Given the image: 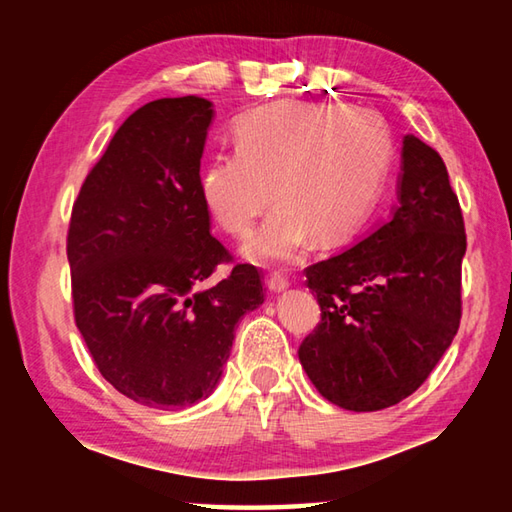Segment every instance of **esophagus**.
Listing matches in <instances>:
<instances>
[{
	"label": "esophagus",
	"instance_id": "1",
	"mask_svg": "<svg viewBox=\"0 0 512 512\" xmlns=\"http://www.w3.org/2000/svg\"><path fill=\"white\" fill-rule=\"evenodd\" d=\"M266 284H268V289H271L273 293H282V291L289 289V280L282 273H271V275H268Z\"/></svg>",
	"mask_w": 512,
	"mask_h": 512
}]
</instances>
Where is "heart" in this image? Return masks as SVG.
I'll list each match as a JSON object with an SVG mask.
<instances>
[{
    "mask_svg": "<svg viewBox=\"0 0 512 512\" xmlns=\"http://www.w3.org/2000/svg\"><path fill=\"white\" fill-rule=\"evenodd\" d=\"M391 155V133L368 110L277 101L237 121L235 153L203 164L198 192L219 228L235 237L275 201L241 250L257 264L291 262L311 239L336 246L357 235L384 187Z\"/></svg>",
    "mask_w": 512,
    "mask_h": 512,
    "instance_id": "obj_1",
    "label": "heart"
}]
</instances>
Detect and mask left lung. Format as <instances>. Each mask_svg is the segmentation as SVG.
<instances>
[{"label": "left lung", "mask_w": 512, "mask_h": 512, "mask_svg": "<svg viewBox=\"0 0 512 512\" xmlns=\"http://www.w3.org/2000/svg\"><path fill=\"white\" fill-rule=\"evenodd\" d=\"M391 219L307 268L320 323L298 357L318 393L381 411L418 391L461 325V205L431 146L404 135Z\"/></svg>", "instance_id": "1"}]
</instances>
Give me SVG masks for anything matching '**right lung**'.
<instances>
[{"label": "right lung", "mask_w": 512, "mask_h": 512, "mask_svg": "<svg viewBox=\"0 0 512 512\" xmlns=\"http://www.w3.org/2000/svg\"><path fill=\"white\" fill-rule=\"evenodd\" d=\"M212 103L158 99L135 110L85 178L67 259L74 320L103 379L151 409L210 395L239 318L264 302L262 275L210 232L198 192Z\"/></svg>", "instance_id": "1"}]
</instances>
